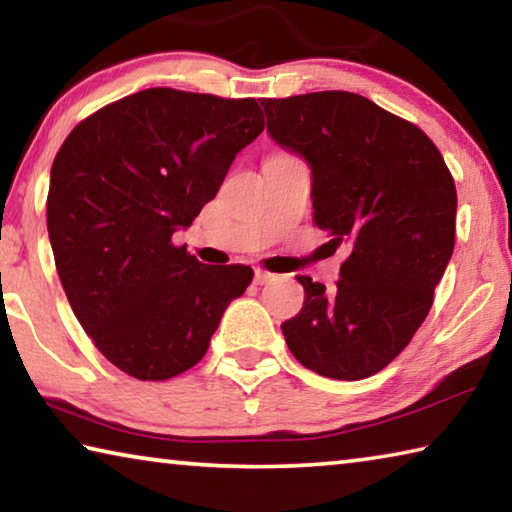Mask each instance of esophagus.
<instances>
[{
    "label": "esophagus",
    "mask_w": 512,
    "mask_h": 512,
    "mask_svg": "<svg viewBox=\"0 0 512 512\" xmlns=\"http://www.w3.org/2000/svg\"><path fill=\"white\" fill-rule=\"evenodd\" d=\"M275 277H277L275 273L264 271V268H257V271H255V282L257 284H268V282H273Z\"/></svg>",
    "instance_id": "34e87169"
}]
</instances>
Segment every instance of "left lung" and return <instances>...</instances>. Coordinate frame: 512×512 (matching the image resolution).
Wrapping results in <instances>:
<instances>
[{"label":"left lung","mask_w":512,"mask_h":512,"mask_svg":"<svg viewBox=\"0 0 512 512\" xmlns=\"http://www.w3.org/2000/svg\"><path fill=\"white\" fill-rule=\"evenodd\" d=\"M277 144L311 167L314 223L350 246L334 289L298 275L289 350L323 377L357 381L400 354L433 305L454 253L456 187L418 126L354 92L262 99Z\"/></svg>","instance_id":"left-lung-1"}]
</instances>
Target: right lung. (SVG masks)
<instances>
[{
	"label": "right lung",
	"mask_w": 512,
	"mask_h": 512,
	"mask_svg": "<svg viewBox=\"0 0 512 512\" xmlns=\"http://www.w3.org/2000/svg\"><path fill=\"white\" fill-rule=\"evenodd\" d=\"M255 99L173 88L108 103L51 164L47 230L65 296L112 366L142 381L205 357L223 311L253 282L244 264H201L171 241L264 131Z\"/></svg>",
	"instance_id": "add662e5"
}]
</instances>
